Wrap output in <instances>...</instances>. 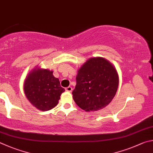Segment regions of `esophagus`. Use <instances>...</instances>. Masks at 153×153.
Masks as SVG:
<instances>
[{
    "label": "esophagus",
    "instance_id": "obj_1",
    "mask_svg": "<svg viewBox=\"0 0 153 153\" xmlns=\"http://www.w3.org/2000/svg\"><path fill=\"white\" fill-rule=\"evenodd\" d=\"M72 90V89L71 87H68L66 88V91H68V92H71Z\"/></svg>",
    "mask_w": 153,
    "mask_h": 153
}]
</instances>
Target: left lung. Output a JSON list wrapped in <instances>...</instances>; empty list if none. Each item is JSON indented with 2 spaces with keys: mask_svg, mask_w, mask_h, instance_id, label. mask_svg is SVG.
<instances>
[{
  "mask_svg": "<svg viewBox=\"0 0 153 153\" xmlns=\"http://www.w3.org/2000/svg\"><path fill=\"white\" fill-rule=\"evenodd\" d=\"M72 97L77 105L87 111L105 108L113 100L118 87L116 70L105 59L90 58L79 70Z\"/></svg>",
  "mask_w": 153,
  "mask_h": 153,
  "instance_id": "obj_1",
  "label": "left lung"
}]
</instances>
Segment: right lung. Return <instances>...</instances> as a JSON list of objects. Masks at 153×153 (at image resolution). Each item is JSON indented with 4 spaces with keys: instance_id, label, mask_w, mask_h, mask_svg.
I'll list each match as a JSON object with an SVG mask.
<instances>
[{
    "instance_id": "1",
    "label": "right lung",
    "mask_w": 153,
    "mask_h": 153,
    "mask_svg": "<svg viewBox=\"0 0 153 153\" xmlns=\"http://www.w3.org/2000/svg\"><path fill=\"white\" fill-rule=\"evenodd\" d=\"M52 72L47 69H38L25 79L24 91L26 97L39 110L48 111L54 108L61 94L65 91Z\"/></svg>"
}]
</instances>
